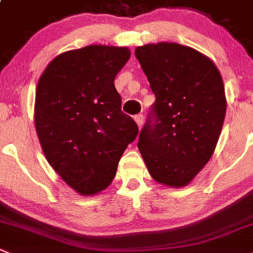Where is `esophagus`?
Listing matches in <instances>:
<instances>
[{
	"instance_id": "1",
	"label": "esophagus",
	"mask_w": 253,
	"mask_h": 253,
	"mask_svg": "<svg viewBox=\"0 0 253 253\" xmlns=\"http://www.w3.org/2000/svg\"><path fill=\"white\" fill-rule=\"evenodd\" d=\"M134 120H135L136 124H138V126H139V129H140L141 126H143V123H144L143 114H136L135 117H134Z\"/></svg>"
}]
</instances>
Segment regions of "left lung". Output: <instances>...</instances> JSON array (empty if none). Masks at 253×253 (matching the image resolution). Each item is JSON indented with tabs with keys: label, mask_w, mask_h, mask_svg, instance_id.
Listing matches in <instances>:
<instances>
[{
	"label": "left lung",
	"mask_w": 253,
	"mask_h": 253,
	"mask_svg": "<svg viewBox=\"0 0 253 253\" xmlns=\"http://www.w3.org/2000/svg\"><path fill=\"white\" fill-rule=\"evenodd\" d=\"M155 94L138 148L154 180L181 187L210 160L226 114L223 82L212 61L177 43L135 49Z\"/></svg>",
	"instance_id": "8db88e82"
}]
</instances>
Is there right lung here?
Segmentation results:
<instances>
[{
	"label": "right lung",
	"instance_id": "add662e5",
	"mask_svg": "<svg viewBox=\"0 0 253 253\" xmlns=\"http://www.w3.org/2000/svg\"><path fill=\"white\" fill-rule=\"evenodd\" d=\"M129 57L128 48L88 45L59 54L38 81L35 123L43 153L81 195L109 186L138 135L114 85Z\"/></svg>",
	"mask_w": 253,
	"mask_h": 253
}]
</instances>
